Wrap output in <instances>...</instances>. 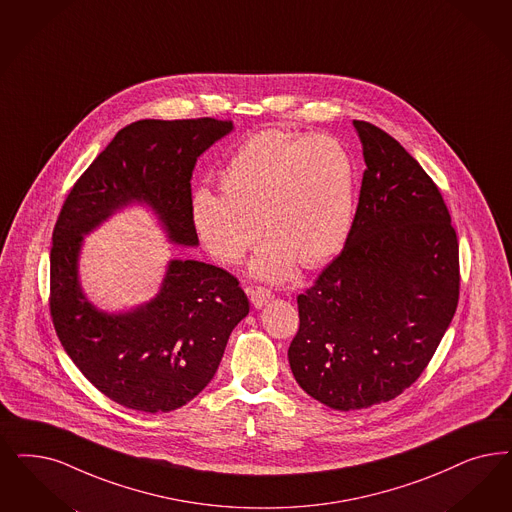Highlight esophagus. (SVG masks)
<instances>
[{"instance_id":"esophagus-1","label":"esophagus","mask_w":512,"mask_h":512,"mask_svg":"<svg viewBox=\"0 0 512 512\" xmlns=\"http://www.w3.org/2000/svg\"><path fill=\"white\" fill-rule=\"evenodd\" d=\"M250 294V302L254 303V307H264L265 303L273 300V292L265 286H256L248 290Z\"/></svg>"}]
</instances>
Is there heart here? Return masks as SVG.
Listing matches in <instances>:
<instances>
[{
	"label": "heart",
	"instance_id": "heart-1",
	"mask_svg": "<svg viewBox=\"0 0 512 512\" xmlns=\"http://www.w3.org/2000/svg\"><path fill=\"white\" fill-rule=\"evenodd\" d=\"M355 216V165L328 134L296 136L269 129L231 155L222 195L193 193L191 218L203 245L224 264L239 262L260 237L269 241L250 271L286 281L296 264H326L345 245Z\"/></svg>",
	"mask_w": 512,
	"mask_h": 512
}]
</instances>
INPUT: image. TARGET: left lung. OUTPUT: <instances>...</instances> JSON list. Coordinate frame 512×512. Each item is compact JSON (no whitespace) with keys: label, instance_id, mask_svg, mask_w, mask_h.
<instances>
[{"label":"left lung","instance_id":"left-lung-1","mask_svg":"<svg viewBox=\"0 0 512 512\" xmlns=\"http://www.w3.org/2000/svg\"><path fill=\"white\" fill-rule=\"evenodd\" d=\"M366 163L340 254L298 296L288 347L309 397L349 412L398 397L433 359L459 300V245L431 176L393 136L353 121Z\"/></svg>","mask_w":512,"mask_h":512}]
</instances>
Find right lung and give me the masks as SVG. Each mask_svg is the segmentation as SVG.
<instances>
[{
	"instance_id": "add662e5",
	"label": "right lung",
	"mask_w": 512,
	"mask_h": 512,
	"mask_svg": "<svg viewBox=\"0 0 512 512\" xmlns=\"http://www.w3.org/2000/svg\"><path fill=\"white\" fill-rule=\"evenodd\" d=\"M231 129V121L214 117L131 123L79 176L58 214L49 294L58 340L81 374L125 408L171 412L197 397L250 305L226 269L171 260L152 302L127 313L100 311L77 277L83 235L115 210L146 203L172 243L197 247L191 174L197 157Z\"/></svg>"
}]
</instances>
